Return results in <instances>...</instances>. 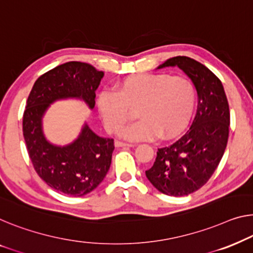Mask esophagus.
Masks as SVG:
<instances>
[{
	"mask_svg": "<svg viewBox=\"0 0 253 253\" xmlns=\"http://www.w3.org/2000/svg\"><path fill=\"white\" fill-rule=\"evenodd\" d=\"M115 145L117 148H130V146H134L133 144H129V143H125V142H122V141H116L115 142Z\"/></svg>",
	"mask_w": 253,
	"mask_h": 253,
	"instance_id": "esophagus-1",
	"label": "esophagus"
}]
</instances>
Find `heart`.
Listing matches in <instances>:
<instances>
[{
  "mask_svg": "<svg viewBox=\"0 0 253 253\" xmlns=\"http://www.w3.org/2000/svg\"><path fill=\"white\" fill-rule=\"evenodd\" d=\"M197 90L190 79L167 74L128 77L97 96V109L108 131L116 133L133 117L139 119L124 127L120 135L130 141L170 139L182 133L193 115Z\"/></svg>",
  "mask_w": 253,
  "mask_h": 253,
  "instance_id": "b5f03b06",
  "label": "heart"
}]
</instances>
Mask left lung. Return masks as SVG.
Here are the masks:
<instances>
[{"label":"left lung","instance_id":"left-lung-1","mask_svg":"<svg viewBox=\"0 0 253 253\" xmlns=\"http://www.w3.org/2000/svg\"><path fill=\"white\" fill-rule=\"evenodd\" d=\"M165 67H178L191 78L198 92V110L178 141L158 149L145 175L161 193L183 197L205 185L219 165L227 145L229 107L220 79L197 60L174 56L158 69Z\"/></svg>","mask_w":253,"mask_h":253}]
</instances>
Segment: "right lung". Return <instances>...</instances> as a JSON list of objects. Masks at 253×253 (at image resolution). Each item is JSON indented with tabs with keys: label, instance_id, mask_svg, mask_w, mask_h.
<instances>
[{
	"label": "right lung",
	"instance_id": "1",
	"mask_svg": "<svg viewBox=\"0 0 253 253\" xmlns=\"http://www.w3.org/2000/svg\"><path fill=\"white\" fill-rule=\"evenodd\" d=\"M103 75L88 63L66 62L39 77L26 104L22 131L34 169L48 186L71 197H83L102 182L111 165L114 138L99 136L85 124L77 139L58 146L45 138L42 118L51 103L69 97L93 109Z\"/></svg>",
	"mask_w": 253,
	"mask_h": 253
}]
</instances>
